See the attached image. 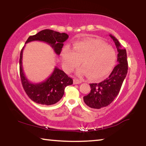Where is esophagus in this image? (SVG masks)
<instances>
[{
	"label": "esophagus",
	"mask_w": 146,
	"mask_h": 146,
	"mask_svg": "<svg viewBox=\"0 0 146 146\" xmlns=\"http://www.w3.org/2000/svg\"><path fill=\"white\" fill-rule=\"evenodd\" d=\"M81 83H82V81H81V80L77 79H73V84H75V85H76V84H80Z\"/></svg>",
	"instance_id": "esophagus-1"
}]
</instances>
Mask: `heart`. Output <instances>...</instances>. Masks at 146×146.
I'll list each match as a JSON object with an SVG mask.
<instances>
[{
    "label": "heart",
    "mask_w": 146,
    "mask_h": 146,
    "mask_svg": "<svg viewBox=\"0 0 146 146\" xmlns=\"http://www.w3.org/2000/svg\"><path fill=\"white\" fill-rule=\"evenodd\" d=\"M61 57L67 72L73 71L81 61L83 67L77 70V75L87 74L91 79H100L109 73L116 59V52L111 46L94 38L76 42L73 50L65 46L61 51Z\"/></svg>",
    "instance_id": "b5f03b06"
}]
</instances>
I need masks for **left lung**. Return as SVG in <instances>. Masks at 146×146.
<instances>
[{"instance_id":"1","label":"left lung","mask_w":146,"mask_h":146,"mask_svg":"<svg viewBox=\"0 0 146 146\" xmlns=\"http://www.w3.org/2000/svg\"><path fill=\"white\" fill-rule=\"evenodd\" d=\"M115 43L118 56L117 65L114 67L109 77L99 83H91V92L83 97L85 103L92 108L105 107L111 103L118 95L123 81L128 73V61L126 50L121 48L120 44L112 35H110Z\"/></svg>"}]
</instances>
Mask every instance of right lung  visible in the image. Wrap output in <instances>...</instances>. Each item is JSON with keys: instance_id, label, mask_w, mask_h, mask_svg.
<instances>
[{"instance_id": "obj_1", "label": "right lung", "mask_w": 146, "mask_h": 146, "mask_svg": "<svg viewBox=\"0 0 146 146\" xmlns=\"http://www.w3.org/2000/svg\"><path fill=\"white\" fill-rule=\"evenodd\" d=\"M69 38L65 33H59L52 30H44L34 36H30L26 44L32 41H41L50 44L55 53L60 54L63 42ZM20 55V76L22 87L29 98L38 104L52 105L62 98L65 88L73 84V79L67 76L64 71L55 67L50 77L40 83H32L28 81L22 69V53Z\"/></svg>"}]
</instances>
